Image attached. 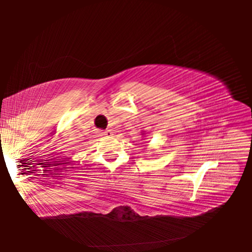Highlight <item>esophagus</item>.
<instances>
[{"label":"esophagus","instance_id":"esophagus-1","mask_svg":"<svg viewBox=\"0 0 252 252\" xmlns=\"http://www.w3.org/2000/svg\"><path fill=\"white\" fill-rule=\"evenodd\" d=\"M110 134H111V131H110V130H105V131H103L100 135H102V136H108Z\"/></svg>","mask_w":252,"mask_h":252}]
</instances>
